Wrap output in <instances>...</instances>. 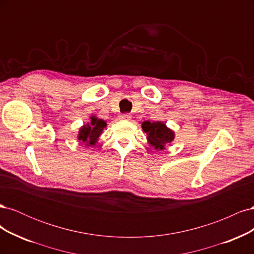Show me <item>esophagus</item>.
Here are the masks:
<instances>
[{"label": "esophagus", "mask_w": 254, "mask_h": 254, "mask_svg": "<svg viewBox=\"0 0 254 254\" xmlns=\"http://www.w3.org/2000/svg\"><path fill=\"white\" fill-rule=\"evenodd\" d=\"M130 118H131V115L128 114V113L121 114V115H120V119H122V120H129Z\"/></svg>", "instance_id": "34e87169"}]
</instances>
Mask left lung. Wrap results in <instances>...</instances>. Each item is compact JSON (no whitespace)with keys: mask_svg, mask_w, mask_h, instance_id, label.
<instances>
[{"mask_svg":"<svg viewBox=\"0 0 254 254\" xmlns=\"http://www.w3.org/2000/svg\"><path fill=\"white\" fill-rule=\"evenodd\" d=\"M142 129L147 134L149 145L157 150L165 149V146L175 139V132L167 128L163 122H143Z\"/></svg>","mask_w":254,"mask_h":254,"instance_id":"1","label":"left lung"}]
</instances>
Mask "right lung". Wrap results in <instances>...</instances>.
<instances>
[{
    "label": "right lung",
    "instance_id": "obj_1",
    "mask_svg": "<svg viewBox=\"0 0 254 254\" xmlns=\"http://www.w3.org/2000/svg\"><path fill=\"white\" fill-rule=\"evenodd\" d=\"M88 124L83 125L78 132L77 139L87 146H93L97 143L99 135L102 134L103 130L107 127V123L104 120L97 119L96 117H91Z\"/></svg>",
    "mask_w": 254,
    "mask_h": 254
}]
</instances>
